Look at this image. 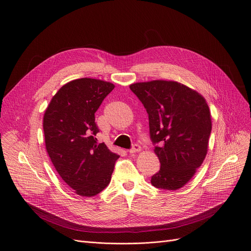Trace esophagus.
Segmentation results:
<instances>
[{
	"instance_id": "34e87169",
	"label": "esophagus",
	"mask_w": 251,
	"mask_h": 251,
	"mask_svg": "<svg viewBox=\"0 0 251 251\" xmlns=\"http://www.w3.org/2000/svg\"><path fill=\"white\" fill-rule=\"evenodd\" d=\"M141 150H142L141 146H140V145H138V144H135V145L133 146V148L129 151V152H130V153H136V152L140 151Z\"/></svg>"
}]
</instances>
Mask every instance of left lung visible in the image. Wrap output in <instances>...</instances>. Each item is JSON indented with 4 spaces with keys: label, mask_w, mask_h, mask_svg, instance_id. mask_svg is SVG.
<instances>
[{
    "label": "left lung",
    "mask_w": 251,
    "mask_h": 251,
    "mask_svg": "<svg viewBox=\"0 0 251 251\" xmlns=\"http://www.w3.org/2000/svg\"><path fill=\"white\" fill-rule=\"evenodd\" d=\"M149 114L151 139L160 170L151 183L177 190L203 163L212 130L211 112L204 97L183 83L155 79L130 85Z\"/></svg>",
    "instance_id": "1"
}]
</instances>
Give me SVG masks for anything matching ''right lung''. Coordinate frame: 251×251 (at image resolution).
<instances>
[{
  "instance_id": "add662e5",
  "label": "right lung",
  "mask_w": 251,
  "mask_h": 251,
  "mask_svg": "<svg viewBox=\"0 0 251 251\" xmlns=\"http://www.w3.org/2000/svg\"><path fill=\"white\" fill-rule=\"evenodd\" d=\"M113 83L82 77L64 85L43 116L45 147L61 178L82 197L100 193L110 182L118 154L95 137V113Z\"/></svg>"
}]
</instances>
